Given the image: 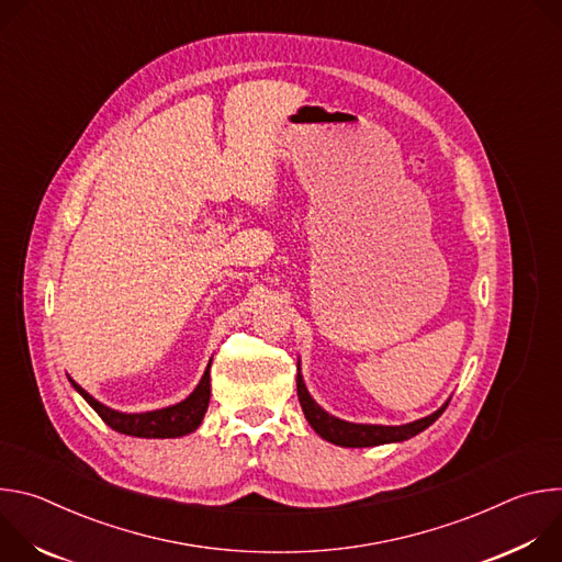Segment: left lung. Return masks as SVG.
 <instances>
[{
	"mask_svg": "<svg viewBox=\"0 0 562 562\" xmlns=\"http://www.w3.org/2000/svg\"><path fill=\"white\" fill-rule=\"evenodd\" d=\"M297 400H300V407L304 412V418L308 420L313 431L317 436H323L325 440L338 445V447H375V445H386V442L409 440V438L418 436L420 431H425L429 425H434L449 405V400H447V403L438 412H434L431 416L414 420L409 425H400V427L347 423V420H340V418L327 414L308 395V391L304 386V380H302V373H300V364H297Z\"/></svg>",
	"mask_w": 562,
	"mask_h": 562,
	"instance_id": "left-lung-1",
	"label": "left lung"
}]
</instances>
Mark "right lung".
Masks as SVG:
<instances>
[{
  "instance_id": "right-lung-1",
  "label": "right lung",
  "mask_w": 562,
  "mask_h": 562,
  "mask_svg": "<svg viewBox=\"0 0 562 562\" xmlns=\"http://www.w3.org/2000/svg\"><path fill=\"white\" fill-rule=\"evenodd\" d=\"M211 362L200 380V384L193 389V393L182 400V403L165 409H155V412H144V414H122L115 412L87 393L82 386H79L75 380L70 384L75 391L82 395L87 403L98 412V416L115 431L124 436H135V438H180L191 431H195L209 409V397H211V375H209Z\"/></svg>"
}]
</instances>
